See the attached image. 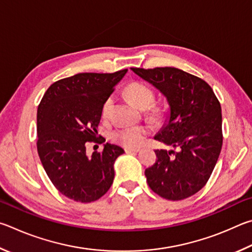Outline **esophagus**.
<instances>
[{
	"label": "esophagus",
	"instance_id": "obj_1",
	"mask_svg": "<svg viewBox=\"0 0 252 252\" xmlns=\"http://www.w3.org/2000/svg\"><path fill=\"white\" fill-rule=\"evenodd\" d=\"M138 152H139L138 148H125V153H127V154H135Z\"/></svg>",
	"mask_w": 252,
	"mask_h": 252
}]
</instances>
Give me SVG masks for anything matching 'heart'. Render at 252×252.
I'll return each instance as SVG.
<instances>
[{
  "label": "heart",
  "mask_w": 252,
  "mask_h": 252,
  "mask_svg": "<svg viewBox=\"0 0 252 252\" xmlns=\"http://www.w3.org/2000/svg\"><path fill=\"white\" fill-rule=\"evenodd\" d=\"M127 96L140 109H146V116L152 121H158L162 117V109L155 103L156 94L151 87L142 82H133L126 87ZM113 106V97L109 96L105 99L101 106V115L107 117ZM148 130L145 126H119L110 133L113 142L127 148H136L142 145Z\"/></svg>",
  "instance_id": "heart-1"
}]
</instances>
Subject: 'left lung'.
<instances>
[{"instance_id":"left-lung-1","label":"left lung","mask_w":252,"mask_h":252,"mask_svg":"<svg viewBox=\"0 0 252 252\" xmlns=\"http://www.w3.org/2000/svg\"><path fill=\"white\" fill-rule=\"evenodd\" d=\"M167 97L169 122L156 140L179 148L156 149L157 159L145 170L152 190L165 199L182 200L205 186L222 146L221 106L209 84L176 67H131Z\"/></svg>"}]
</instances>
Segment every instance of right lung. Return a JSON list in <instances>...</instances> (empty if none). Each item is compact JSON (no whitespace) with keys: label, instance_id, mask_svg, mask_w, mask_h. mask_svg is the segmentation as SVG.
Returning <instances> with one entry per match:
<instances>
[{"label":"right lung","instance_id":"right-lung-1","mask_svg":"<svg viewBox=\"0 0 252 252\" xmlns=\"http://www.w3.org/2000/svg\"><path fill=\"white\" fill-rule=\"evenodd\" d=\"M127 69L115 73H79L47 88L37 108V153L48 178L62 195L78 202H92L108 191L114 162L124 154L106 143L100 153L87 157V143L97 137L101 106Z\"/></svg>","mask_w":252,"mask_h":252}]
</instances>
